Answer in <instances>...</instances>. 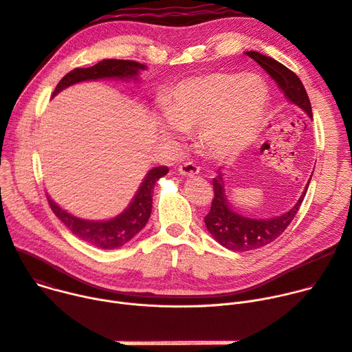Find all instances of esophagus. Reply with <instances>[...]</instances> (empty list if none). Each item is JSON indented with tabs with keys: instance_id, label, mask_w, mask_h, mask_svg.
Instances as JSON below:
<instances>
[{
	"instance_id": "1",
	"label": "esophagus",
	"mask_w": 352,
	"mask_h": 352,
	"mask_svg": "<svg viewBox=\"0 0 352 352\" xmlns=\"http://www.w3.org/2000/svg\"><path fill=\"white\" fill-rule=\"evenodd\" d=\"M199 172H200L199 166H196L193 162H184V164L179 166V173L184 176H193V175H197Z\"/></svg>"
}]
</instances>
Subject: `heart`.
I'll use <instances>...</instances> for the list:
<instances>
[{
	"label": "heart",
	"instance_id": "1",
	"mask_svg": "<svg viewBox=\"0 0 352 352\" xmlns=\"http://www.w3.org/2000/svg\"><path fill=\"white\" fill-rule=\"evenodd\" d=\"M269 93L261 78L241 73H210L176 86L166 108V132L200 126L203 148L230 157L255 141L262 128Z\"/></svg>",
	"mask_w": 352,
	"mask_h": 352
}]
</instances>
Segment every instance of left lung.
<instances>
[{"label": "left lung", "instance_id": "obj_1", "mask_svg": "<svg viewBox=\"0 0 352 352\" xmlns=\"http://www.w3.org/2000/svg\"><path fill=\"white\" fill-rule=\"evenodd\" d=\"M245 53L247 56L261 65V67L266 70V73L275 80L289 101H292L297 107H300L310 118H313L310 100L299 77L282 63L262 55L259 52ZM307 187L305 188L300 199L297 200V203L287 212L269 220H255L244 217V215L235 212L231 208L224 190L223 173H220L217 177L212 179L214 197L211 201V208L204 217L206 227L223 247L231 251L245 252L262 248L270 244V242H274L278 236H280L287 226L292 223V220L296 217V214L299 211L306 196Z\"/></svg>", "mask_w": 352, "mask_h": 352}]
</instances>
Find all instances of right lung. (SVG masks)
<instances>
[{
	"mask_svg": "<svg viewBox=\"0 0 352 352\" xmlns=\"http://www.w3.org/2000/svg\"><path fill=\"white\" fill-rule=\"evenodd\" d=\"M146 66L133 60H118L105 59L91 67H77L69 72L58 83L53 96L60 93L63 89L87 80L98 78H135L137 80L138 72L145 70ZM169 172L168 166L153 168L145 176L140 190L132 199L131 204L124 212L117 215L116 219L108 221H87L77 219L67 211L62 210L55 201L47 196V203L56 217L80 239L87 244L98 247L101 250L120 248L128 241L137 235L148 223L152 211V193L155 183L164 177Z\"/></svg>",
	"mask_w": 352,
	"mask_h": 352,
	"instance_id": "right-lung-1",
	"label": "right lung"
}]
</instances>
